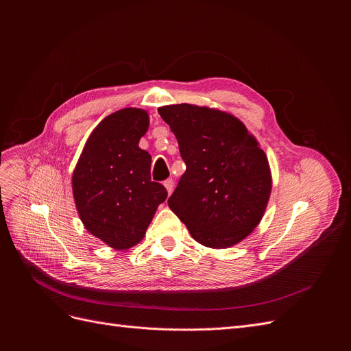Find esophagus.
Returning <instances> with one entry per match:
<instances>
[{
  "label": "esophagus",
  "instance_id": "1",
  "mask_svg": "<svg viewBox=\"0 0 351 351\" xmlns=\"http://www.w3.org/2000/svg\"><path fill=\"white\" fill-rule=\"evenodd\" d=\"M163 186L166 188V191H168V193L171 195V193L173 192V186H175V183H173V180H172V179H166V180L163 182Z\"/></svg>",
  "mask_w": 351,
  "mask_h": 351
}]
</instances>
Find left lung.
Wrapping results in <instances>:
<instances>
[{
    "mask_svg": "<svg viewBox=\"0 0 351 351\" xmlns=\"http://www.w3.org/2000/svg\"><path fill=\"white\" fill-rule=\"evenodd\" d=\"M175 134L186 171L168 205L196 242L226 249L261 223L271 192L266 154L245 123L191 104L158 109Z\"/></svg>",
    "mask_w": 351,
    "mask_h": 351,
    "instance_id": "8db88e82",
    "label": "left lung"
}]
</instances>
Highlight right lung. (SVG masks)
Wrapping results in <instances>:
<instances>
[{
    "label": "right lung",
    "mask_w": 351,
    "mask_h": 351,
    "mask_svg": "<svg viewBox=\"0 0 351 351\" xmlns=\"http://www.w3.org/2000/svg\"><path fill=\"white\" fill-rule=\"evenodd\" d=\"M149 114L123 108L90 132L72 173V193L85 229L109 247L126 250L145 237L158 206L168 197L151 179L152 158L139 147Z\"/></svg>",
    "instance_id": "add662e5"
}]
</instances>
